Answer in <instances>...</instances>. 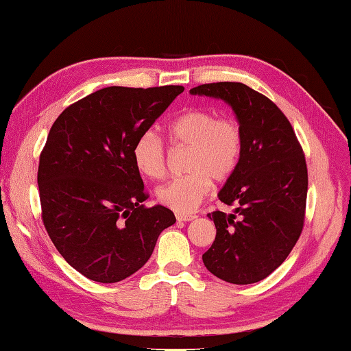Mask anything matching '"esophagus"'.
I'll return each mask as SVG.
<instances>
[{"mask_svg": "<svg viewBox=\"0 0 351 351\" xmlns=\"http://www.w3.org/2000/svg\"><path fill=\"white\" fill-rule=\"evenodd\" d=\"M195 218H196L195 215H181V213H178V215H176V219H178V221H182V222L193 221Z\"/></svg>", "mask_w": 351, "mask_h": 351, "instance_id": "esophagus-1", "label": "esophagus"}]
</instances>
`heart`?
Segmentation results:
<instances>
[{
	"label": "heart",
	"mask_w": 351,
	"mask_h": 351,
	"mask_svg": "<svg viewBox=\"0 0 351 351\" xmlns=\"http://www.w3.org/2000/svg\"><path fill=\"white\" fill-rule=\"evenodd\" d=\"M167 136L175 145H189L187 175L173 178L156 189L162 206L176 213H192L212 189V180L224 182L237 171L244 133L237 119L206 109H190L170 121ZM133 164L144 176L158 180L165 173V147L154 130H145L132 149Z\"/></svg>",
	"instance_id": "b5f03b06"
}]
</instances>
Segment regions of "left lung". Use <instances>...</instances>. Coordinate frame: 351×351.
<instances>
[{
	"label": "left lung",
	"instance_id": "obj_1",
	"mask_svg": "<svg viewBox=\"0 0 351 351\" xmlns=\"http://www.w3.org/2000/svg\"><path fill=\"white\" fill-rule=\"evenodd\" d=\"M190 93L226 101L244 133L238 169L218 193L234 210L207 215L216 238L204 265L230 284L263 281L301 237L308 189L302 147L279 107L242 82H212Z\"/></svg>",
	"mask_w": 351,
	"mask_h": 351
}]
</instances>
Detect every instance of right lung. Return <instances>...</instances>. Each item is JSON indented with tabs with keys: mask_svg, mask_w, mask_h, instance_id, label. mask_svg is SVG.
<instances>
[{
	"mask_svg": "<svg viewBox=\"0 0 351 351\" xmlns=\"http://www.w3.org/2000/svg\"><path fill=\"white\" fill-rule=\"evenodd\" d=\"M182 86L106 87L76 101L49 132L38 165L44 227L56 250L92 281L119 282L154 253L176 218L145 207L132 149Z\"/></svg>",
	"mask_w": 351,
	"mask_h": 351,
	"instance_id": "obj_1",
	"label": "right lung"
}]
</instances>
